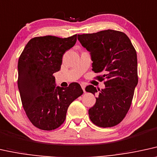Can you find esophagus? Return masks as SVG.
I'll use <instances>...</instances> for the list:
<instances>
[{"label":"esophagus","mask_w":157,"mask_h":157,"mask_svg":"<svg viewBox=\"0 0 157 157\" xmlns=\"http://www.w3.org/2000/svg\"><path fill=\"white\" fill-rule=\"evenodd\" d=\"M81 87H82L83 91H84V92H85V85L83 84V83H82V84H81Z\"/></svg>","instance_id":"1"}]
</instances>
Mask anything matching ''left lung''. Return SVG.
<instances>
[{
	"mask_svg": "<svg viewBox=\"0 0 157 157\" xmlns=\"http://www.w3.org/2000/svg\"><path fill=\"white\" fill-rule=\"evenodd\" d=\"M83 47L90 52L93 69L105 88L96 90L88 85L87 92H99L94 106L88 110L93 124L111 128L122 122L131 106L135 88L138 84L137 53L126 34L107 29L91 34L78 35Z\"/></svg>",
	"mask_w": 157,
	"mask_h": 157,
	"instance_id": "1",
	"label": "left lung"
}]
</instances>
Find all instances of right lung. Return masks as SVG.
Returning a JSON list of instances; mask_svg holds the SVG:
<instances>
[{"instance_id": "add662e5", "label": "right lung", "mask_w": 157, "mask_h": 157, "mask_svg": "<svg viewBox=\"0 0 157 157\" xmlns=\"http://www.w3.org/2000/svg\"><path fill=\"white\" fill-rule=\"evenodd\" d=\"M77 35L65 38L46 35L27 43L18 61V88L23 108L33 125L43 130L58 128L66 119L71 103L83 93L73 82L56 87L53 73L58 72L62 57L74 46Z\"/></svg>"}]
</instances>
